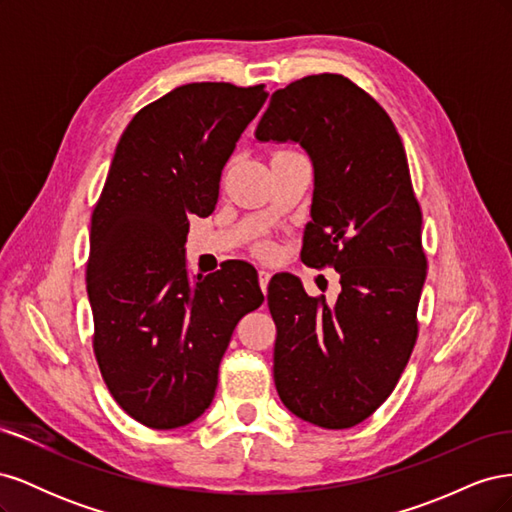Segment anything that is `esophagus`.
<instances>
[{
    "label": "esophagus",
    "instance_id": "34e87169",
    "mask_svg": "<svg viewBox=\"0 0 512 512\" xmlns=\"http://www.w3.org/2000/svg\"><path fill=\"white\" fill-rule=\"evenodd\" d=\"M269 280H271V271H267V269H260V271H258V284H260V288H262V292H265V294H267Z\"/></svg>",
    "mask_w": 512,
    "mask_h": 512
}]
</instances>
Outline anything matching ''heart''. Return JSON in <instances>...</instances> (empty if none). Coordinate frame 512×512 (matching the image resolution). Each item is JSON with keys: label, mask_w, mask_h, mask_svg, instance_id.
<instances>
[{"label": "heart", "mask_w": 512, "mask_h": 512, "mask_svg": "<svg viewBox=\"0 0 512 512\" xmlns=\"http://www.w3.org/2000/svg\"><path fill=\"white\" fill-rule=\"evenodd\" d=\"M256 252L260 256H269L273 252V245L269 241H260V243H256Z\"/></svg>", "instance_id": "b5f03b06"}]
</instances>
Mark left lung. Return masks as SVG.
I'll list each match as a JSON object with an SVG mask.
<instances>
[{
    "label": "left lung",
    "instance_id": "8db88e82",
    "mask_svg": "<svg viewBox=\"0 0 512 512\" xmlns=\"http://www.w3.org/2000/svg\"><path fill=\"white\" fill-rule=\"evenodd\" d=\"M256 138L294 141L312 158L301 260L342 284L329 307L288 273L269 282L277 393L303 421L348 429L393 393L418 337L427 256L406 149L384 108L329 72L277 89Z\"/></svg>",
    "mask_w": 512,
    "mask_h": 512
}]
</instances>
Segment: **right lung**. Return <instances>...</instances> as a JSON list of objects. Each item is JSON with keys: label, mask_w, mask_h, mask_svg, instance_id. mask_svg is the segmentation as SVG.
<instances>
[{"label": "right lung", "mask_w": 512, "mask_h": 512, "mask_svg": "<svg viewBox=\"0 0 512 512\" xmlns=\"http://www.w3.org/2000/svg\"><path fill=\"white\" fill-rule=\"evenodd\" d=\"M267 96L265 85L190 83L149 102L91 213L94 354L119 408L145 427L188 425L211 406L232 331L265 301L243 260L190 286L183 245L190 215L215 209L222 168Z\"/></svg>", "instance_id": "right-lung-1"}]
</instances>
